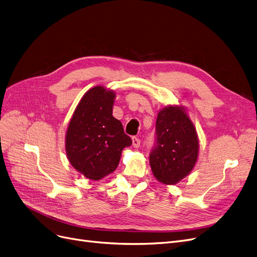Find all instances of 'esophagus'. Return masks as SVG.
Segmentation results:
<instances>
[{
	"label": "esophagus",
	"mask_w": 257,
	"mask_h": 257,
	"mask_svg": "<svg viewBox=\"0 0 257 257\" xmlns=\"http://www.w3.org/2000/svg\"><path fill=\"white\" fill-rule=\"evenodd\" d=\"M132 145H134V147H136V148L140 147L141 140L139 138H137V137H134V138H132Z\"/></svg>",
	"instance_id": "esophagus-1"
}]
</instances>
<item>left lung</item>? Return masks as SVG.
I'll list each match as a JSON object with an SVG mask.
<instances>
[{
  "instance_id": "1",
  "label": "left lung",
  "mask_w": 257,
  "mask_h": 257,
  "mask_svg": "<svg viewBox=\"0 0 257 257\" xmlns=\"http://www.w3.org/2000/svg\"><path fill=\"white\" fill-rule=\"evenodd\" d=\"M199 143L194 123L182 108L166 107L158 114L149 162L157 180L176 184L194 168Z\"/></svg>"
}]
</instances>
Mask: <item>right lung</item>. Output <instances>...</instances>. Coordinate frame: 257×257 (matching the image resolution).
<instances>
[{"label": "right lung", "mask_w": 257, "mask_h": 257, "mask_svg": "<svg viewBox=\"0 0 257 257\" xmlns=\"http://www.w3.org/2000/svg\"><path fill=\"white\" fill-rule=\"evenodd\" d=\"M115 94L95 87L83 95L69 123L65 149L70 163L90 180L116 169L121 150L132 144L121 122L113 117Z\"/></svg>", "instance_id": "1"}]
</instances>
